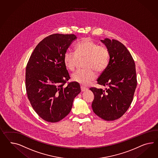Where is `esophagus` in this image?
Instances as JSON below:
<instances>
[{
    "label": "esophagus",
    "mask_w": 158,
    "mask_h": 158,
    "mask_svg": "<svg viewBox=\"0 0 158 158\" xmlns=\"http://www.w3.org/2000/svg\"><path fill=\"white\" fill-rule=\"evenodd\" d=\"M81 91H85V90H87V89L86 87L83 86V85H81Z\"/></svg>",
    "instance_id": "34e87169"
}]
</instances>
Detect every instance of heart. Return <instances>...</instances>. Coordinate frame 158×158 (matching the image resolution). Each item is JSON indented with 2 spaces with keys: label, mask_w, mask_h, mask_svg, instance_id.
Wrapping results in <instances>:
<instances>
[{
  "label": "heart",
  "mask_w": 158,
  "mask_h": 158,
  "mask_svg": "<svg viewBox=\"0 0 158 158\" xmlns=\"http://www.w3.org/2000/svg\"><path fill=\"white\" fill-rule=\"evenodd\" d=\"M74 49L75 53L69 51L64 53V65L69 71H73L78 60L85 58V69L77 70L72 74L71 78L82 85H89L97 77L95 71L102 73L107 67L110 60L109 49L88 38L82 39L77 43Z\"/></svg>",
  "instance_id": "obj_1"
}]
</instances>
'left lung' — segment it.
Returning <instances> with one entry per match:
<instances>
[{
  "label": "left lung",
  "instance_id": "left-lung-1",
  "mask_svg": "<svg viewBox=\"0 0 158 158\" xmlns=\"http://www.w3.org/2000/svg\"><path fill=\"white\" fill-rule=\"evenodd\" d=\"M109 49L110 60L107 67L97 79L105 90L91 87L94 95L92 108L101 118L113 121L127 111L132 102L137 86L135 63L124 44L115 40H101Z\"/></svg>",
  "mask_w": 158,
  "mask_h": 158
}]
</instances>
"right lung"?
<instances>
[{"label":"right lung","instance_id":"obj_1","mask_svg":"<svg viewBox=\"0 0 158 158\" xmlns=\"http://www.w3.org/2000/svg\"><path fill=\"white\" fill-rule=\"evenodd\" d=\"M74 34H53L43 39L30 56L26 68V90L34 111L43 119L56 123L69 113L73 101L81 91L70 79L63 61Z\"/></svg>","mask_w":158,"mask_h":158}]
</instances>
